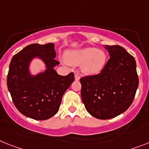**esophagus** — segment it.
<instances>
[{
  "instance_id": "34e87169",
  "label": "esophagus",
  "mask_w": 149,
  "mask_h": 149,
  "mask_svg": "<svg viewBox=\"0 0 149 149\" xmlns=\"http://www.w3.org/2000/svg\"><path fill=\"white\" fill-rule=\"evenodd\" d=\"M79 79H80V76L78 74V73H75V79L77 81L79 80Z\"/></svg>"
}]
</instances>
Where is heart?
<instances>
[{"label": "heart", "mask_w": 149, "mask_h": 149, "mask_svg": "<svg viewBox=\"0 0 149 149\" xmlns=\"http://www.w3.org/2000/svg\"><path fill=\"white\" fill-rule=\"evenodd\" d=\"M66 60L69 64L78 66L82 64V71L85 74L98 73L104 67L107 54L104 51L96 47H86L72 50L66 54Z\"/></svg>", "instance_id": "heart-1"}]
</instances>
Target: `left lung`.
<instances>
[{
  "label": "left lung",
  "mask_w": 149,
  "mask_h": 149,
  "mask_svg": "<svg viewBox=\"0 0 149 149\" xmlns=\"http://www.w3.org/2000/svg\"><path fill=\"white\" fill-rule=\"evenodd\" d=\"M110 59L100 73L82 77L81 97L90 114L111 119L127 111L139 86L135 58L119 45H104Z\"/></svg>",
  "instance_id": "obj_1"
}]
</instances>
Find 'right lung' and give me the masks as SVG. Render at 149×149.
Returning <instances> with one entry per match:
<instances>
[{
	"instance_id": "1",
	"label": "right lung",
	"mask_w": 149,
	"mask_h": 149,
	"mask_svg": "<svg viewBox=\"0 0 149 149\" xmlns=\"http://www.w3.org/2000/svg\"><path fill=\"white\" fill-rule=\"evenodd\" d=\"M54 45L32 44L13 57L7 75V88L18 111L24 116L44 120L57 113L64 92L75 80L74 73L57 74L54 67L59 62L54 58ZM35 58L43 61L46 70L32 75L29 70Z\"/></svg>"
}]
</instances>
